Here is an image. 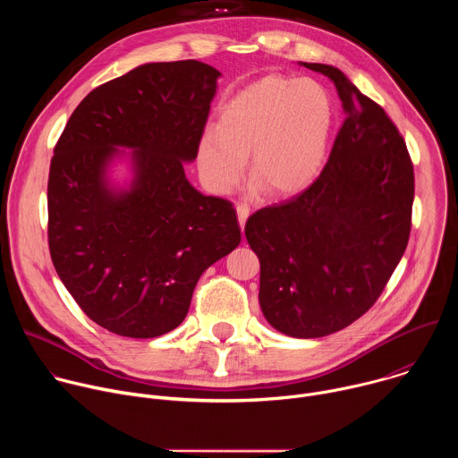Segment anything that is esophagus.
I'll use <instances>...</instances> for the list:
<instances>
[{"label": "esophagus", "mask_w": 458, "mask_h": 458, "mask_svg": "<svg viewBox=\"0 0 458 458\" xmlns=\"http://www.w3.org/2000/svg\"><path fill=\"white\" fill-rule=\"evenodd\" d=\"M237 217H239V225H241V230L244 228V223H246V219H248V216H250V208L246 207V205H237Z\"/></svg>", "instance_id": "esophagus-1"}]
</instances>
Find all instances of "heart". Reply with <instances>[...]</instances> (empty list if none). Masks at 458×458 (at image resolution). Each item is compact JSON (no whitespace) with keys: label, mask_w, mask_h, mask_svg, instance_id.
<instances>
[{"label":"heart","mask_w":458,"mask_h":458,"mask_svg":"<svg viewBox=\"0 0 458 458\" xmlns=\"http://www.w3.org/2000/svg\"><path fill=\"white\" fill-rule=\"evenodd\" d=\"M334 124L326 89L308 78L268 76L232 98L217 128L199 141L198 163L207 186L230 191L251 154V182L270 195L304 190L322 170Z\"/></svg>","instance_id":"obj_1"}]
</instances>
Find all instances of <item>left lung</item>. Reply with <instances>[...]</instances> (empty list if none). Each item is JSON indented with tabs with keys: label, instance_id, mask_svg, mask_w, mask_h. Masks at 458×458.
Returning <instances> with one entry per match:
<instances>
[{
	"label": "left lung",
	"instance_id": "8db88e82",
	"mask_svg": "<svg viewBox=\"0 0 458 458\" xmlns=\"http://www.w3.org/2000/svg\"><path fill=\"white\" fill-rule=\"evenodd\" d=\"M328 76L346 119L328 163L301 193L248 217L260 263L259 302L281 334L317 339L362 317L380 297L411 232L415 174L395 123L339 69Z\"/></svg>",
	"mask_w": 458,
	"mask_h": 458
}]
</instances>
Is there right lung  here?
Returning a JSON list of instances; mask_svg holds the SVG:
<instances>
[{"label":"right lung","mask_w":458,"mask_h":458,"mask_svg":"<svg viewBox=\"0 0 458 458\" xmlns=\"http://www.w3.org/2000/svg\"><path fill=\"white\" fill-rule=\"evenodd\" d=\"M219 71L201 61L147 63L94 89L72 112L48 172V248L80 308L134 339L172 332L203 272L241 242L233 205L195 190ZM115 146L134 148L137 181L106 188Z\"/></svg>","instance_id":"add662e5"}]
</instances>
